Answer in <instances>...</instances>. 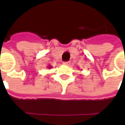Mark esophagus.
<instances>
[{"label": "esophagus", "mask_w": 125, "mask_h": 125, "mask_svg": "<svg viewBox=\"0 0 125 125\" xmlns=\"http://www.w3.org/2000/svg\"><path fill=\"white\" fill-rule=\"evenodd\" d=\"M63 65H68L70 64V62H65L63 63Z\"/></svg>", "instance_id": "1"}]
</instances>
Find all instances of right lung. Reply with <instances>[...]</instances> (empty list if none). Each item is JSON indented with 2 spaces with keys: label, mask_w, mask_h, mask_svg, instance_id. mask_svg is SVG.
Listing matches in <instances>:
<instances>
[{
  "label": "right lung",
  "mask_w": 125,
  "mask_h": 125,
  "mask_svg": "<svg viewBox=\"0 0 125 125\" xmlns=\"http://www.w3.org/2000/svg\"><path fill=\"white\" fill-rule=\"evenodd\" d=\"M48 68H49V69H50V68H52V66H49V67H48Z\"/></svg>",
  "instance_id": "right-lung-1"
}]
</instances>
